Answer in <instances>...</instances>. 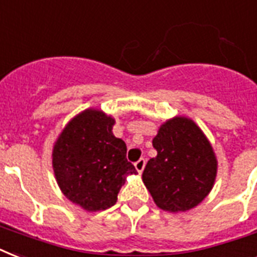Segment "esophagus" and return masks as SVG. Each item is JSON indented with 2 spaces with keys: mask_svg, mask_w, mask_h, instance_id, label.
I'll return each mask as SVG.
<instances>
[{
  "mask_svg": "<svg viewBox=\"0 0 257 257\" xmlns=\"http://www.w3.org/2000/svg\"><path fill=\"white\" fill-rule=\"evenodd\" d=\"M135 167H136L137 172H139V173H141V172L144 171V168H145V159H140V160H137L136 163H135Z\"/></svg>",
  "mask_w": 257,
  "mask_h": 257,
  "instance_id": "esophagus-1",
  "label": "esophagus"
}]
</instances>
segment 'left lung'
Instances as JSON below:
<instances>
[{"label":"left lung","mask_w":257,"mask_h":257,"mask_svg":"<svg viewBox=\"0 0 257 257\" xmlns=\"http://www.w3.org/2000/svg\"><path fill=\"white\" fill-rule=\"evenodd\" d=\"M157 156L143 181L163 211L185 212L199 205L215 184L217 160L211 143L195 121L176 116L161 125L152 141Z\"/></svg>","instance_id":"left-lung-1"}]
</instances>
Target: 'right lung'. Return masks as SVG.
Listing matches in <instances>:
<instances>
[{
  "instance_id": "right-lung-1",
  "label": "right lung",
  "mask_w": 257,
  "mask_h": 257,
  "mask_svg": "<svg viewBox=\"0 0 257 257\" xmlns=\"http://www.w3.org/2000/svg\"><path fill=\"white\" fill-rule=\"evenodd\" d=\"M113 125L114 118L100 109H85L54 143L52 164L58 187L88 212L114 205L126 176L137 173L126 160L125 143L113 135Z\"/></svg>"
}]
</instances>
